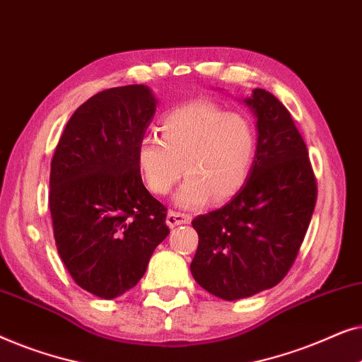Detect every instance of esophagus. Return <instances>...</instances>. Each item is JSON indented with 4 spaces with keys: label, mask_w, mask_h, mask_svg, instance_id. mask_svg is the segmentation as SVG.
<instances>
[{
    "label": "esophagus",
    "mask_w": 362,
    "mask_h": 362,
    "mask_svg": "<svg viewBox=\"0 0 362 362\" xmlns=\"http://www.w3.org/2000/svg\"><path fill=\"white\" fill-rule=\"evenodd\" d=\"M192 217L189 214H185V212H176V211H170L166 216V224L170 227H176V226H182V224H189Z\"/></svg>",
    "instance_id": "obj_1"
}]
</instances>
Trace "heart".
<instances>
[{
  "label": "heart",
  "mask_w": 362,
  "mask_h": 362,
  "mask_svg": "<svg viewBox=\"0 0 362 362\" xmlns=\"http://www.w3.org/2000/svg\"><path fill=\"white\" fill-rule=\"evenodd\" d=\"M259 145L254 120L211 102H192L165 115L160 138L136 146V166L151 194L170 192L182 171L177 204L197 207L235 196L249 180Z\"/></svg>",
  "instance_id": "1"
}]
</instances>
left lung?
Wrapping results in <instances>:
<instances>
[{
  "label": "left lung",
  "instance_id": "left-lung-1",
  "mask_svg": "<svg viewBox=\"0 0 362 362\" xmlns=\"http://www.w3.org/2000/svg\"><path fill=\"white\" fill-rule=\"evenodd\" d=\"M259 145L244 187L221 209L192 221L199 244L191 274L222 300L247 298L280 284L313 216L316 177L298 128L275 95L254 88Z\"/></svg>",
  "mask_w": 362,
  "mask_h": 362
}]
</instances>
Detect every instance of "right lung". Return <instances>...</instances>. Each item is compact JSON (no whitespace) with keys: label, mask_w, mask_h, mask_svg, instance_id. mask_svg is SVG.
<instances>
[{"label":"right lung","mask_w":362,"mask_h":362,"mask_svg":"<svg viewBox=\"0 0 362 362\" xmlns=\"http://www.w3.org/2000/svg\"><path fill=\"white\" fill-rule=\"evenodd\" d=\"M156 110L146 86L113 87L74 112L51 161L49 211L74 281L112 300L145 275L166 235V207L143 185L136 146Z\"/></svg>","instance_id":"right-lung-1"}]
</instances>
